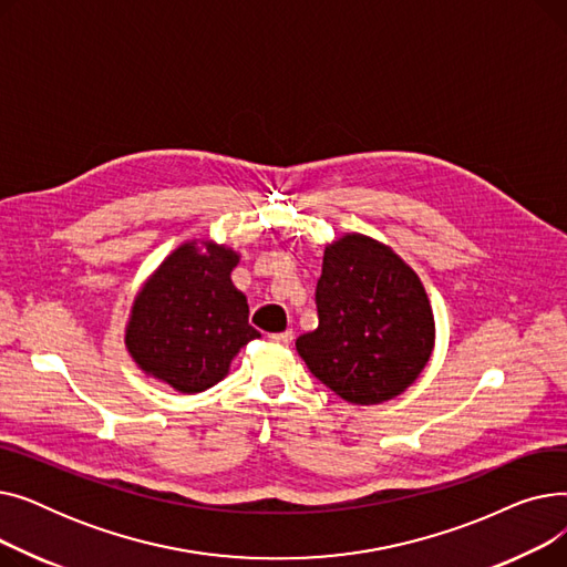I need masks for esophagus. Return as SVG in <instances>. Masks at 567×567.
<instances>
[{
  "mask_svg": "<svg viewBox=\"0 0 567 567\" xmlns=\"http://www.w3.org/2000/svg\"><path fill=\"white\" fill-rule=\"evenodd\" d=\"M268 340L276 342V344H289L293 340V331H282V333H271Z\"/></svg>",
  "mask_w": 567,
  "mask_h": 567,
  "instance_id": "esophagus-1",
  "label": "esophagus"
}]
</instances>
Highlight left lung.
Returning <instances> with one entry per match:
<instances>
[{"label": "left lung", "instance_id": "1", "mask_svg": "<svg viewBox=\"0 0 567 567\" xmlns=\"http://www.w3.org/2000/svg\"><path fill=\"white\" fill-rule=\"evenodd\" d=\"M319 326L296 340L310 372L349 404L402 395L432 359L436 323L419 274L372 236L326 244Z\"/></svg>", "mask_w": 567, "mask_h": 567}]
</instances>
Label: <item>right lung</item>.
Returning <instances> with one entry per match:
<instances>
[{
	"instance_id": "1",
	"label": "right lung",
	"mask_w": 567,
	"mask_h": 567,
	"mask_svg": "<svg viewBox=\"0 0 567 567\" xmlns=\"http://www.w3.org/2000/svg\"><path fill=\"white\" fill-rule=\"evenodd\" d=\"M238 259L225 244L190 238L142 282L124 344L146 377L195 395L229 374L236 353L259 336L246 293L231 282Z\"/></svg>"
}]
</instances>
